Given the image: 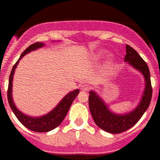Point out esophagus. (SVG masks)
Masks as SVG:
<instances>
[{
    "instance_id": "34e87169",
    "label": "esophagus",
    "mask_w": 160,
    "mask_h": 160,
    "mask_svg": "<svg viewBox=\"0 0 160 160\" xmlns=\"http://www.w3.org/2000/svg\"><path fill=\"white\" fill-rule=\"evenodd\" d=\"M89 89V86L88 84H86V83H83L82 85L80 86V89L82 90V92H86V91H88Z\"/></svg>"
}]
</instances>
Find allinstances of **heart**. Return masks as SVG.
I'll return each instance as SVG.
<instances>
[{
    "label": "heart",
    "instance_id": "obj_1",
    "mask_svg": "<svg viewBox=\"0 0 160 160\" xmlns=\"http://www.w3.org/2000/svg\"><path fill=\"white\" fill-rule=\"evenodd\" d=\"M106 54H107V52H106V51H101V52H98V57H99V58H102V57H103L104 55H106Z\"/></svg>",
    "mask_w": 160,
    "mask_h": 160
}]
</instances>
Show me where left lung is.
Returning a JSON list of instances; mask_svg holds the SVG:
<instances>
[{
	"mask_svg": "<svg viewBox=\"0 0 160 160\" xmlns=\"http://www.w3.org/2000/svg\"><path fill=\"white\" fill-rule=\"evenodd\" d=\"M125 61L127 64L143 75L146 86L140 102L135 108L126 114H115L108 108L102 98L94 90L89 91V106L93 120L101 129L110 133H120L131 128L140 121L150 105L152 89L151 85L150 71L147 63L134 49L126 46Z\"/></svg>",
	"mask_w": 160,
	"mask_h": 160,
	"instance_id": "1",
	"label": "left lung"
}]
</instances>
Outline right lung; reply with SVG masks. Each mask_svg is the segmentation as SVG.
I'll use <instances>...</instances> for the list:
<instances>
[{"instance_id":"1","label":"right lung","mask_w":160,"mask_h":160,"mask_svg":"<svg viewBox=\"0 0 160 160\" xmlns=\"http://www.w3.org/2000/svg\"><path fill=\"white\" fill-rule=\"evenodd\" d=\"M46 45L41 42H37L35 44H32L30 46H28L27 49L24 51L23 52L21 53L20 58L18 59L16 64L13 65L12 71L10 73L9 76V81H8V103L11 108V109L13 110V114H15L17 119L20 121V122L24 125L27 128L30 129L33 132H49L52 129L56 128L57 127L61 124V122L64 121V117L66 116L68 111L70 109L71 105L75 100V98L78 96V93H79V89H75L71 92L68 93L66 96H64L62 100L60 101L59 103L57 105L56 107L53 108L52 110L50 111L49 113H47L45 115H41L38 117H32V116H29L28 114H25L20 111L15 104L13 102V75H14V71L16 69L17 65L19 64L20 60L23 58L25 55H27L28 53L31 52L32 51H36V50L41 48Z\"/></svg>"}]
</instances>
